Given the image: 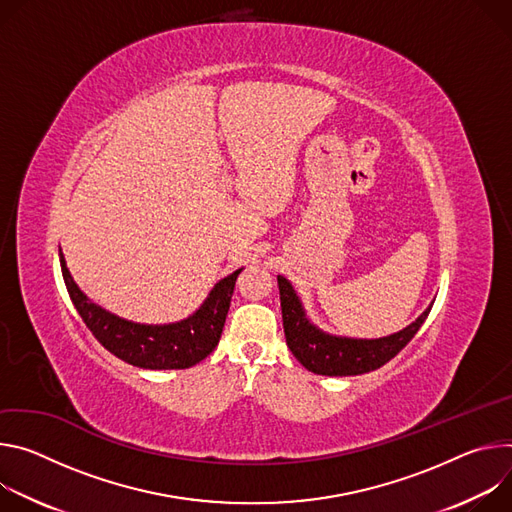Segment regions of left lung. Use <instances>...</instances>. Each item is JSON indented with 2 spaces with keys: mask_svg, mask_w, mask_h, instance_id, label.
<instances>
[{
  "mask_svg": "<svg viewBox=\"0 0 512 512\" xmlns=\"http://www.w3.org/2000/svg\"><path fill=\"white\" fill-rule=\"evenodd\" d=\"M278 291L287 346L309 372L323 376H356L384 366L411 342L431 311L429 305L399 333L380 339H352L329 335L315 327L307 319L293 285L285 276H278Z\"/></svg>",
  "mask_w": 512,
  "mask_h": 512,
  "instance_id": "1",
  "label": "left lung"
}]
</instances>
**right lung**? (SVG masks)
I'll list each match as a JSON object with an SVG mask.
<instances>
[{
  "label": "right lung",
  "instance_id": "1",
  "mask_svg": "<svg viewBox=\"0 0 512 512\" xmlns=\"http://www.w3.org/2000/svg\"><path fill=\"white\" fill-rule=\"evenodd\" d=\"M59 256L69 297L97 342L113 356L146 370L191 368L215 350L225 315L230 311L236 278L242 272L240 268L219 280L191 317L168 325H142L126 321L89 301L73 280L63 252Z\"/></svg>",
  "mask_w": 512,
  "mask_h": 512
}]
</instances>
